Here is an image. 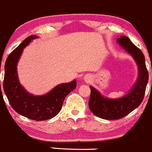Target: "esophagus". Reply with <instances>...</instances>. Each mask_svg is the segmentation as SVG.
<instances>
[{
	"label": "esophagus",
	"mask_w": 152,
	"mask_h": 152,
	"mask_svg": "<svg viewBox=\"0 0 152 152\" xmlns=\"http://www.w3.org/2000/svg\"><path fill=\"white\" fill-rule=\"evenodd\" d=\"M85 80H86V81H88V80H89V79H88V77H85Z\"/></svg>",
	"instance_id": "obj_1"
}]
</instances>
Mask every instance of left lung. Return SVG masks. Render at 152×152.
Listing matches in <instances>:
<instances>
[{
    "instance_id": "left-lung-1",
    "label": "left lung",
    "mask_w": 152,
    "mask_h": 152,
    "mask_svg": "<svg viewBox=\"0 0 152 152\" xmlns=\"http://www.w3.org/2000/svg\"><path fill=\"white\" fill-rule=\"evenodd\" d=\"M121 48L131 55L136 62L138 75L135 83L127 94L119 98H108L90 86L88 107L93 114L105 120H118L129 115L142 103L148 81V72L145 66V57L140 49L133 44L126 36L117 39Z\"/></svg>"
}]
</instances>
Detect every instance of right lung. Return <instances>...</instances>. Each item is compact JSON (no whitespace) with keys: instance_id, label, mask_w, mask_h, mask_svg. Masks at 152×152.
<instances>
[{"instance_id":"obj_1","label":"right lung","mask_w":152,"mask_h":152,"mask_svg":"<svg viewBox=\"0 0 152 152\" xmlns=\"http://www.w3.org/2000/svg\"><path fill=\"white\" fill-rule=\"evenodd\" d=\"M36 38L38 36L31 35L26 38L7 58L4 90L10 105L17 113L31 120L41 121L51 119L59 113L65 97L76 88L77 81L74 80L59 84L43 95H34L25 89L18 76V63L23 49Z\"/></svg>"}]
</instances>
